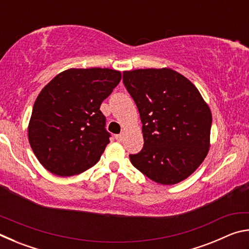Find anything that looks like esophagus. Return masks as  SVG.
<instances>
[{
	"mask_svg": "<svg viewBox=\"0 0 249 249\" xmlns=\"http://www.w3.org/2000/svg\"><path fill=\"white\" fill-rule=\"evenodd\" d=\"M115 140L117 141V142H122L124 140V134H119V135H116L115 136Z\"/></svg>",
	"mask_w": 249,
	"mask_h": 249,
	"instance_id": "esophagus-1",
	"label": "esophagus"
}]
</instances>
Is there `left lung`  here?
<instances>
[{
  "instance_id": "1",
  "label": "left lung",
  "mask_w": 249,
  "mask_h": 249,
  "mask_svg": "<svg viewBox=\"0 0 249 249\" xmlns=\"http://www.w3.org/2000/svg\"><path fill=\"white\" fill-rule=\"evenodd\" d=\"M123 83L140 112L144 147L132 165L155 182L176 184L195 172L210 147L212 114L199 90L177 71H124Z\"/></svg>"
}]
</instances>
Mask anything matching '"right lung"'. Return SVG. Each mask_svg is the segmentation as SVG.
Instances as JSON below:
<instances>
[{
    "label": "right lung",
    "mask_w": 249,
    "mask_h": 249,
    "mask_svg": "<svg viewBox=\"0 0 249 249\" xmlns=\"http://www.w3.org/2000/svg\"><path fill=\"white\" fill-rule=\"evenodd\" d=\"M121 79L120 71L107 68L69 69L41 90L33 107L28 140L46 169L69 177L99 161L111 137L100 107Z\"/></svg>",
    "instance_id": "obj_1"
}]
</instances>
